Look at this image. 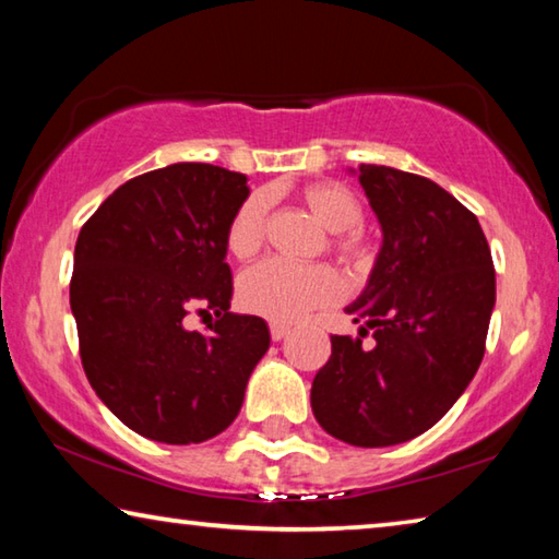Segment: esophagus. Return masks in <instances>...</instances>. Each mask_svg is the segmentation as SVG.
<instances>
[{"instance_id":"1","label":"esophagus","mask_w":559,"mask_h":559,"mask_svg":"<svg viewBox=\"0 0 559 559\" xmlns=\"http://www.w3.org/2000/svg\"><path fill=\"white\" fill-rule=\"evenodd\" d=\"M288 333H290V328H288V325H283V323H271V337L276 340V343H278V340L286 337Z\"/></svg>"}]
</instances>
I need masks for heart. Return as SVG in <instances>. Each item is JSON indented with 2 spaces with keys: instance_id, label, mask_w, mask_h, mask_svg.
<instances>
[{
  "instance_id": "heart-1",
  "label": "heart",
  "mask_w": 559,
  "mask_h": 559,
  "mask_svg": "<svg viewBox=\"0 0 559 559\" xmlns=\"http://www.w3.org/2000/svg\"><path fill=\"white\" fill-rule=\"evenodd\" d=\"M300 200L306 202L310 214L333 234L355 229L362 222V204H359L353 189L345 185H308L300 192ZM266 214L269 202L263 194H251L236 210L229 229H226V246H229L231 257L241 261L257 257L263 239H266ZM335 249L359 266L370 261V249L355 234L340 236ZM340 296H343V281L323 263L300 266V263L271 259L249 269L239 278L241 308L253 316L269 318L273 323H296L310 310L335 306Z\"/></svg>"
}]
</instances>
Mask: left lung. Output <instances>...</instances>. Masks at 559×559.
Returning a JSON list of instances; mask_svg holds the SVG:
<instances>
[{"instance_id":"1","label":"left lung","mask_w":559,"mask_h":559,"mask_svg":"<svg viewBox=\"0 0 559 559\" xmlns=\"http://www.w3.org/2000/svg\"><path fill=\"white\" fill-rule=\"evenodd\" d=\"M380 222L382 246L365 290L345 308L359 337L333 335L310 406L330 437L362 449L431 429L466 392L486 353L496 271L484 229L427 177L349 167ZM370 329L372 348L361 345Z\"/></svg>"}]
</instances>
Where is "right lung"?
<instances>
[{"label": "right lung", "instance_id": "add662e5", "mask_svg": "<svg viewBox=\"0 0 559 559\" xmlns=\"http://www.w3.org/2000/svg\"><path fill=\"white\" fill-rule=\"evenodd\" d=\"M249 197L241 173L175 163L120 185L83 224L71 313L100 402L140 437L202 443L236 419L271 345L266 320L229 313L226 229ZM192 307L214 312L204 336Z\"/></svg>", "mask_w": 559, "mask_h": 559}]
</instances>
